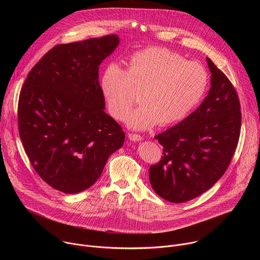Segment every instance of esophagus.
<instances>
[{
  "label": "esophagus",
  "instance_id": "1",
  "mask_svg": "<svg viewBox=\"0 0 260 260\" xmlns=\"http://www.w3.org/2000/svg\"><path fill=\"white\" fill-rule=\"evenodd\" d=\"M128 138H129V140H132V141H135V142L141 141V140L143 139L141 135H138V134H133V133L128 134Z\"/></svg>",
  "mask_w": 260,
  "mask_h": 260
}]
</instances>
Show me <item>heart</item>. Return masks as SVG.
<instances>
[{
  "mask_svg": "<svg viewBox=\"0 0 260 260\" xmlns=\"http://www.w3.org/2000/svg\"><path fill=\"white\" fill-rule=\"evenodd\" d=\"M208 85L209 75L203 64L161 47L135 52L126 69L108 64L101 81L109 112L116 119L125 116L141 91L142 104L125 117L126 124L135 129L183 120L201 103Z\"/></svg>",
  "mask_w": 260,
  "mask_h": 260,
  "instance_id": "obj_1",
  "label": "heart"
}]
</instances>
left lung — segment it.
<instances>
[{
	"instance_id": "left-lung-1",
	"label": "left lung",
	"mask_w": 260,
	"mask_h": 260,
	"mask_svg": "<svg viewBox=\"0 0 260 260\" xmlns=\"http://www.w3.org/2000/svg\"><path fill=\"white\" fill-rule=\"evenodd\" d=\"M211 88L201 106L178 124L155 136L162 145L159 162L149 168L153 190L171 203L190 201L223 176L235 154L241 133L238 93L207 57Z\"/></svg>"
}]
</instances>
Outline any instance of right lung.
Returning a JSON list of instances; mask_svg holds the SVG:
<instances>
[{
    "label": "right lung",
    "instance_id": "1",
    "mask_svg": "<svg viewBox=\"0 0 260 260\" xmlns=\"http://www.w3.org/2000/svg\"><path fill=\"white\" fill-rule=\"evenodd\" d=\"M119 44L107 35L50 49L32 69L18 100V129L30 165L64 193L100 178L124 142L122 127L105 113L99 66Z\"/></svg>",
    "mask_w": 260,
    "mask_h": 260
}]
</instances>
